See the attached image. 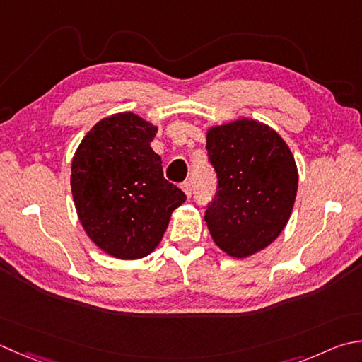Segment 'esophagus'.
<instances>
[{"label":"esophagus","instance_id":"esophagus-1","mask_svg":"<svg viewBox=\"0 0 362 362\" xmlns=\"http://www.w3.org/2000/svg\"><path fill=\"white\" fill-rule=\"evenodd\" d=\"M180 188L183 193H185L188 197L191 196V193H193V188H191V182H182L180 183Z\"/></svg>","mask_w":362,"mask_h":362}]
</instances>
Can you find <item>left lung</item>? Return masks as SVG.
Wrapping results in <instances>:
<instances>
[{
	"label": "left lung",
	"instance_id": "1",
	"mask_svg": "<svg viewBox=\"0 0 362 362\" xmlns=\"http://www.w3.org/2000/svg\"><path fill=\"white\" fill-rule=\"evenodd\" d=\"M209 158L218 175V197L205 223L219 250L250 257L272 245L292 215L298 168L281 134L254 119L207 130Z\"/></svg>",
	"mask_w": 362,
	"mask_h": 362
}]
</instances>
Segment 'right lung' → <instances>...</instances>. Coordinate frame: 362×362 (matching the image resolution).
<instances>
[{"mask_svg":"<svg viewBox=\"0 0 362 362\" xmlns=\"http://www.w3.org/2000/svg\"><path fill=\"white\" fill-rule=\"evenodd\" d=\"M157 130L134 112L111 115L86 133L72 160L78 219L92 242L120 260L148 256L187 199L163 177L151 147Z\"/></svg>","mask_w":362,"mask_h":362,"instance_id":"right-lung-1","label":"right lung"}]
</instances>
